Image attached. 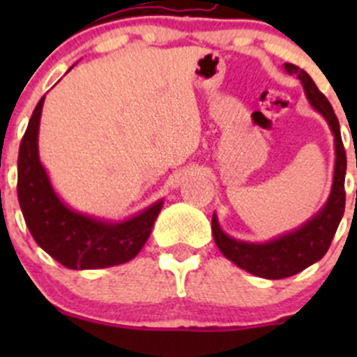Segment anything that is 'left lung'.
Returning a JSON list of instances; mask_svg holds the SVG:
<instances>
[{
  "instance_id": "8db88e82",
  "label": "left lung",
  "mask_w": 357,
  "mask_h": 357,
  "mask_svg": "<svg viewBox=\"0 0 357 357\" xmlns=\"http://www.w3.org/2000/svg\"><path fill=\"white\" fill-rule=\"evenodd\" d=\"M283 67L290 75H297L304 86L307 102L328 122L335 142V167L332 190L325 205L297 229L276 236L269 242L254 243L233 238L222 231L218 215L212 214V235L222 255L250 275L266 280L289 278L318 262L328 250L345 208L344 183L347 157H345L337 115L326 96L316 88L307 72L294 63H285Z\"/></svg>"
}]
</instances>
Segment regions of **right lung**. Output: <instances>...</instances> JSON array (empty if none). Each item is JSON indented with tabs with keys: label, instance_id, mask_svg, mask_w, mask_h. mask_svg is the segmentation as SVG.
<instances>
[{
	"label": "right lung",
	"instance_id": "obj_1",
	"mask_svg": "<svg viewBox=\"0 0 357 357\" xmlns=\"http://www.w3.org/2000/svg\"><path fill=\"white\" fill-rule=\"evenodd\" d=\"M43 103L45 96L32 112L19 150L17 195L32 238L68 269H100L131 261L149 240L164 200L122 221L100 219L68 207L56 195L39 160Z\"/></svg>",
	"mask_w": 357,
	"mask_h": 357
}]
</instances>
